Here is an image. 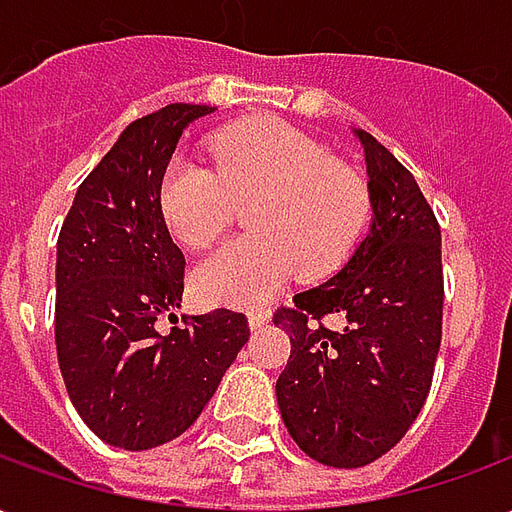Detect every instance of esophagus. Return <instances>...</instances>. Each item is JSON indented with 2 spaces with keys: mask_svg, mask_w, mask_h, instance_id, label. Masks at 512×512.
<instances>
[{
  "mask_svg": "<svg viewBox=\"0 0 512 512\" xmlns=\"http://www.w3.org/2000/svg\"><path fill=\"white\" fill-rule=\"evenodd\" d=\"M268 321H271V315H268V312H249V329H252V332L266 329Z\"/></svg>",
  "mask_w": 512,
  "mask_h": 512,
  "instance_id": "obj_1",
  "label": "esophagus"
}]
</instances>
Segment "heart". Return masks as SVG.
<instances>
[{
    "instance_id": "heart-1",
    "label": "heart",
    "mask_w": 512,
    "mask_h": 512,
    "mask_svg": "<svg viewBox=\"0 0 512 512\" xmlns=\"http://www.w3.org/2000/svg\"><path fill=\"white\" fill-rule=\"evenodd\" d=\"M216 172L189 156L164 169L158 205L183 246L213 244L235 205L255 235L233 238L191 271L205 304L260 307L296 274L321 279L354 255L370 219V191L315 139L274 117L222 128L211 139Z\"/></svg>"
}]
</instances>
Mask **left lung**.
Returning <instances> with one entry per match:
<instances>
[{
  "label": "left lung",
  "instance_id": "8db88e82",
  "mask_svg": "<svg viewBox=\"0 0 512 512\" xmlns=\"http://www.w3.org/2000/svg\"><path fill=\"white\" fill-rule=\"evenodd\" d=\"M365 147L373 222L332 279L293 296L274 323L290 334L277 381L285 428L334 469L367 466L406 436L441 345V230L417 180L376 136ZM337 314L334 333L315 320Z\"/></svg>",
  "mask_w": 512,
  "mask_h": 512
}]
</instances>
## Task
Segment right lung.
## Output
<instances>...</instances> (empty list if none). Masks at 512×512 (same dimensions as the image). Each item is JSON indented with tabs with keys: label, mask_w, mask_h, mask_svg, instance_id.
<instances>
[{
	"label": "right lung",
	"mask_w": 512,
	"mask_h": 512,
	"mask_svg": "<svg viewBox=\"0 0 512 512\" xmlns=\"http://www.w3.org/2000/svg\"><path fill=\"white\" fill-rule=\"evenodd\" d=\"M213 106L169 104L134 120L84 178L57 241L54 337L73 408L120 450H153L194 425L249 340L241 312L194 315L183 252L158 205L161 178L189 123Z\"/></svg>",
	"instance_id": "1"
}]
</instances>
